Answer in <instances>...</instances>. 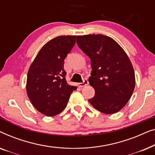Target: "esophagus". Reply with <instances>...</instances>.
<instances>
[{
    "instance_id": "34e87169",
    "label": "esophagus",
    "mask_w": 155,
    "mask_h": 155,
    "mask_svg": "<svg viewBox=\"0 0 155 155\" xmlns=\"http://www.w3.org/2000/svg\"><path fill=\"white\" fill-rule=\"evenodd\" d=\"M88 84H89L88 80H87V79H84L83 80V82H81V83H79L78 84H79L80 87H84V86L87 85Z\"/></svg>"
}]
</instances>
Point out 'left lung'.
<instances>
[{"label":"left lung","instance_id":"left-lung-1","mask_svg":"<svg viewBox=\"0 0 155 155\" xmlns=\"http://www.w3.org/2000/svg\"><path fill=\"white\" fill-rule=\"evenodd\" d=\"M79 48L90 57L92 71L90 84L95 90L89 102L106 114L119 111L132 96L135 72L128 56L119 44L103 35L77 36Z\"/></svg>","mask_w":155,"mask_h":155}]
</instances>
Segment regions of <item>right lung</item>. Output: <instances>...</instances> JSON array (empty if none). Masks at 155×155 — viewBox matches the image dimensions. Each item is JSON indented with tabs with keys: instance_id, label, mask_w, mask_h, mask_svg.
I'll return each mask as SVG.
<instances>
[{
	"instance_id": "add662e5",
	"label": "right lung",
	"mask_w": 155,
	"mask_h": 155,
	"mask_svg": "<svg viewBox=\"0 0 155 155\" xmlns=\"http://www.w3.org/2000/svg\"><path fill=\"white\" fill-rule=\"evenodd\" d=\"M76 36H59L48 41L38 53L27 73L26 90L29 100L47 116L60 114L77 87L65 80L64 59L75 44Z\"/></svg>"
}]
</instances>
